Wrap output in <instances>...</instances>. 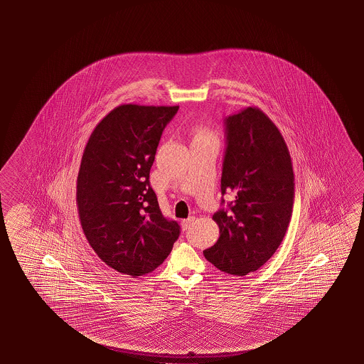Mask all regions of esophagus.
<instances>
[{"mask_svg":"<svg viewBox=\"0 0 364 364\" xmlns=\"http://www.w3.org/2000/svg\"><path fill=\"white\" fill-rule=\"evenodd\" d=\"M194 220H196V217H193V215H191L189 218L181 220V227H183L184 230H188V228L193 225V222H194Z\"/></svg>","mask_w":364,"mask_h":364,"instance_id":"1","label":"esophagus"}]
</instances>
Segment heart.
<instances>
[{
  "label": "heart",
  "instance_id": "heart-1",
  "mask_svg": "<svg viewBox=\"0 0 364 364\" xmlns=\"http://www.w3.org/2000/svg\"><path fill=\"white\" fill-rule=\"evenodd\" d=\"M203 138H215V139H217L213 131L208 128L207 125H196L194 129H193V139H203Z\"/></svg>",
  "mask_w": 364,
  "mask_h": 364
}]
</instances>
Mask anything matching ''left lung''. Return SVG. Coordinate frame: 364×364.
Masks as SVG:
<instances>
[{
  "label": "left lung",
  "mask_w": 364,
  "mask_h": 364,
  "mask_svg": "<svg viewBox=\"0 0 364 364\" xmlns=\"http://www.w3.org/2000/svg\"><path fill=\"white\" fill-rule=\"evenodd\" d=\"M225 127L220 191L233 199L213 215L220 239L203 254L220 272L242 277L262 268L284 239L294 173L284 138L259 107L227 117Z\"/></svg>",
  "instance_id": "left-lung-1"
}]
</instances>
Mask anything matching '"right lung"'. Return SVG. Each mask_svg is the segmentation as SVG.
<instances>
[{"label": "right lung", "mask_w": 364, "mask_h": 364, "mask_svg": "<svg viewBox=\"0 0 364 364\" xmlns=\"http://www.w3.org/2000/svg\"><path fill=\"white\" fill-rule=\"evenodd\" d=\"M179 107L123 104L96 125L78 170L80 222L110 268L137 278L154 272L180 235L162 215L149 170L162 132Z\"/></svg>", "instance_id": "1"}]
</instances>
